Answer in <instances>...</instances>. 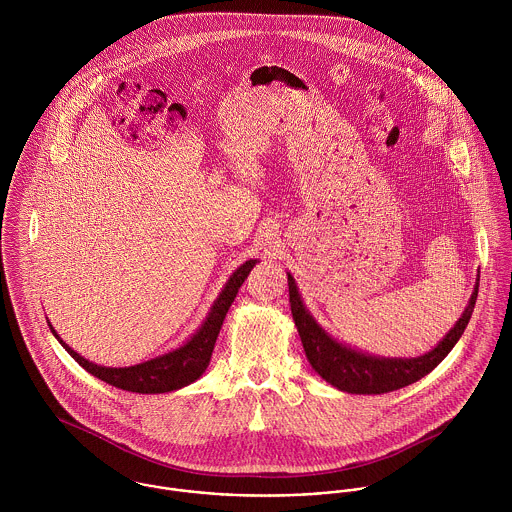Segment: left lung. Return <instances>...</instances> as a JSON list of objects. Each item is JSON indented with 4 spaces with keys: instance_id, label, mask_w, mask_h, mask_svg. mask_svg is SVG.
Listing matches in <instances>:
<instances>
[{
    "instance_id": "obj_1",
    "label": "left lung",
    "mask_w": 512,
    "mask_h": 512,
    "mask_svg": "<svg viewBox=\"0 0 512 512\" xmlns=\"http://www.w3.org/2000/svg\"><path fill=\"white\" fill-rule=\"evenodd\" d=\"M290 286V303L297 333L303 343V351L307 361L315 368V372L327 380L329 384L337 386L343 392L351 394H384L398 388H404L428 372L447 357V353L455 347L459 337L463 335L479 292V282L475 292L469 299L467 309L455 323V327L443 337L434 351L418 359H378L357 353L337 341H333L305 311L301 297L297 293V286L292 276H288Z\"/></svg>"
}]
</instances>
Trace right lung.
<instances>
[{"label":"right lung","instance_id":"right-lung-1","mask_svg":"<svg viewBox=\"0 0 512 512\" xmlns=\"http://www.w3.org/2000/svg\"><path fill=\"white\" fill-rule=\"evenodd\" d=\"M254 264H256V260H248L230 276L226 288L222 290L219 299L215 301L207 321L203 323V327L197 331V335L187 345H183L181 349L167 353L163 357L151 359L142 365L128 366V368H108V366L94 365V363L82 359L78 353H74L67 343H63L53 327H51V331L74 361L84 370H88L90 374H94L96 378H100L116 388L128 390V392H140V394L171 392V390H177V388H183V386L195 382L207 370V366L211 363V355H213L217 337H219L222 321L228 313V307L232 305L236 293L240 290L242 282L246 280V276L250 274V270L254 268Z\"/></svg>","mask_w":512,"mask_h":512}]
</instances>
